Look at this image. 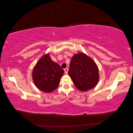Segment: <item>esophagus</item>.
<instances>
[{"instance_id":"obj_1","label":"esophagus","mask_w":133,"mask_h":133,"mask_svg":"<svg viewBox=\"0 0 133 133\" xmlns=\"http://www.w3.org/2000/svg\"><path fill=\"white\" fill-rule=\"evenodd\" d=\"M68 70H69V69H68V68H65V69H64V71H65V73L66 74H68Z\"/></svg>"}]
</instances>
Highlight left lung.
I'll return each mask as SVG.
<instances>
[{"label":"left lung","mask_w":133,"mask_h":133,"mask_svg":"<svg viewBox=\"0 0 133 133\" xmlns=\"http://www.w3.org/2000/svg\"><path fill=\"white\" fill-rule=\"evenodd\" d=\"M68 75L76 88L82 91L89 90L99 82V69L93 59L80 52L72 57Z\"/></svg>","instance_id":"obj_1"}]
</instances>
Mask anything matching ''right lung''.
Masks as SVG:
<instances>
[{"label": "right lung", "instance_id": "add662e5", "mask_svg": "<svg viewBox=\"0 0 133 133\" xmlns=\"http://www.w3.org/2000/svg\"><path fill=\"white\" fill-rule=\"evenodd\" d=\"M64 72L59 64L51 59L49 53H47L35 64L32 78L38 89L45 92H51L58 87Z\"/></svg>", "mask_w": 133, "mask_h": 133}]
</instances>
